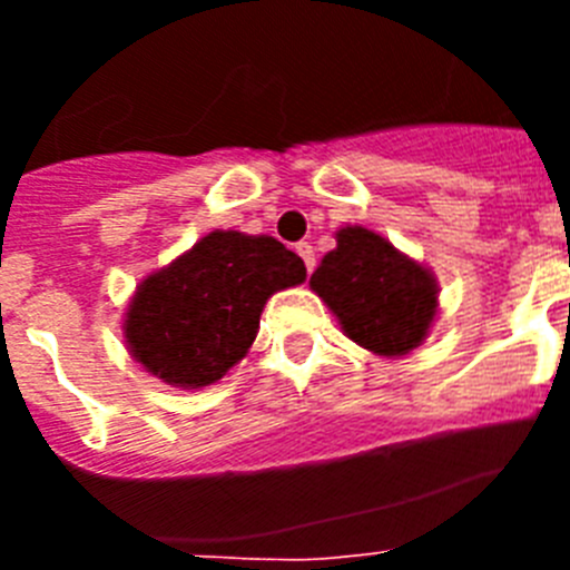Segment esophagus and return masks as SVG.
<instances>
[{"label": "esophagus", "mask_w": 570, "mask_h": 570, "mask_svg": "<svg viewBox=\"0 0 570 570\" xmlns=\"http://www.w3.org/2000/svg\"><path fill=\"white\" fill-rule=\"evenodd\" d=\"M296 254L302 256V262H305V268H308V274H311V271H314V265H316L314 245H311V242H299V245H296Z\"/></svg>", "instance_id": "esophagus-1"}]
</instances>
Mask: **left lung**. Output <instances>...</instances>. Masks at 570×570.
<instances>
[{"mask_svg": "<svg viewBox=\"0 0 570 570\" xmlns=\"http://www.w3.org/2000/svg\"><path fill=\"white\" fill-rule=\"evenodd\" d=\"M311 288L340 320L347 340L380 356H405L422 345L436 316L434 274L362 225L336 230Z\"/></svg>", "mask_w": 570, "mask_h": 570, "instance_id": "8db88e82", "label": "left lung"}]
</instances>
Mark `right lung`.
Instances as JSON below:
<instances>
[{"mask_svg":"<svg viewBox=\"0 0 570 570\" xmlns=\"http://www.w3.org/2000/svg\"><path fill=\"white\" fill-rule=\"evenodd\" d=\"M299 282L305 262L274 236L210 230L139 282L125 314L130 356L174 387L210 385L248 354L265 302Z\"/></svg>","mask_w":570,"mask_h":570,"instance_id":"1","label":"right lung"}]
</instances>
